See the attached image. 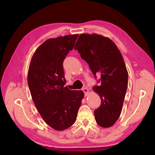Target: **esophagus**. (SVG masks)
<instances>
[{
	"label": "esophagus",
	"instance_id": "esophagus-1",
	"mask_svg": "<svg viewBox=\"0 0 155 155\" xmlns=\"http://www.w3.org/2000/svg\"><path fill=\"white\" fill-rule=\"evenodd\" d=\"M83 91L84 93V96L87 97L88 94V90L87 89V88H83Z\"/></svg>",
	"mask_w": 155,
	"mask_h": 155
}]
</instances>
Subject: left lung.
<instances>
[{
  "instance_id": "1",
  "label": "left lung",
  "mask_w": 155,
  "mask_h": 155,
  "mask_svg": "<svg viewBox=\"0 0 155 155\" xmlns=\"http://www.w3.org/2000/svg\"><path fill=\"white\" fill-rule=\"evenodd\" d=\"M75 50L89 66L92 72L100 74V86L93 89L101 99L94 110L97 123L108 128L119 118L128 87V72L120 51L110 38L97 34H81Z\"/></svg>"
}]
</instances>
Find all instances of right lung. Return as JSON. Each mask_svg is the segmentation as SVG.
<instances>
[{
  "label": "right lung",
  "mask_w": 155,
  "mask_h": 155,
  "mask_svg": "<svg viewBox=\"0 0 155 155\" xmlns=\"http://www.w3.org/2000/svg\"><path fill=\"white\" fill-rule=\"evenodd\" d=\"M78 36L48 39L36 50L29 66L28 84L35 105L45 123L57 130L74 123L84 97L83 91L64 87L62 65Z\"/></svg>",
  "instance_id": "obj_1"
}]
</instances>
